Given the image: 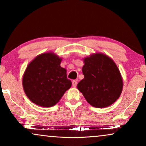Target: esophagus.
<instances>
[{
    "instance_id": "34e87169",
    "label": "esophagus",
    "mask_w": 146,
    "mask_h": 146,
    "mask_svg": "<svg viewBox=\"0 0 146 146\" xmlns=\"http://www.w3.org/2000/svg\"><path fill=\"white\" fill-rule=\"evenodd\" d=\"M77 84H78L77 80H73L72 81V86L74 87H76Z\"/></svg>"
}]
</instances>
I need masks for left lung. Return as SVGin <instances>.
Instances as JSON below:
<instances>
[{"instance_id":"1","label":"left lung","mask_w":146,"mask_h":146,"mask_svg":"<svg viewBox=\"0 0 146 146\" xmlns=\"http://www.w3.org/2000/svg\"><path fill=\"white\" fill-rule=\"evenodd\" d=\"M84 78L77 88L90 104L106 108L115 102L120 96L123 81L118 68L112 59L96 53L84 59Z\"/></svg>"}]
</instances>
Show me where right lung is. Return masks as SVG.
<instances>
[{
	"instance_id": "right-lung-1",
	"label": "right lung",
	"mask_w": 146,
	"mask_h": 146,
	"mask_svg": "<svg viewBox=\"0 0 146 146\" xmlns=\"http://www.w3.org/2000/svg\"><path fill=\"white\" fill-rule=\"evenodd\" d=\"M62 58L53 52L40 54L31 62L24 73L23 86L27 97L38 106L49 108L58 102L72 86Z\"/></svg>"
}]
</instances>
